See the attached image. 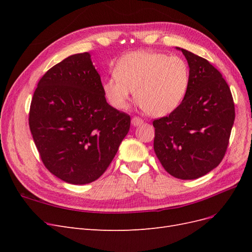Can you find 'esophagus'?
<instances>
[{
  "mask_svg": "<svg viewBox=\"0 0 252 252\" xmlns=\"http://www.w3.org/2000/svg\"><path fill=\"white\" fill-rule=\"evenodd\" d=\"M143 123H144V121H143L141 118L133 117V118L131 119V124H132L133 126H139V125H141V124H143Z\"/></svg>",
  "mask_w": 252,
  "mask_h": 252,
  "instance_id": "1",
  "label": "esophagus"
}]
</instances>
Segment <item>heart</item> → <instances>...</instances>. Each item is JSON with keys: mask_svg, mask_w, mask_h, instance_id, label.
Masks as SVG:
<instances>
[{"mask_svg": "<svg viewBox=\"0 0 252 252\" xmlns=\"http://www.w3.org/2000/svg\"><path fill=\"white\" fill-rule=\"evenodd\" d=\"M190 84L186 61L154 51H133L122 57L114 74L103 83L106 100L118 110L125 109L132 90L148 116L165 117L184 100Z\"/></svg>", "mask_w": 252, "mask_h": 252, "instance_id": "b5f03b06", "label": "heart"}]
</instances>
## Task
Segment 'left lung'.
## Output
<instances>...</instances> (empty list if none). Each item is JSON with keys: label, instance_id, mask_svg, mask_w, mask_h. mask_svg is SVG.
Segmentation results:
<instances>
[{"label": "left lung", "instance_id": "1", "mask_svg": "<svg viewBox=\"0 0 252 252\" xmlns=\"http://www.w3.org/2000/svg\"><path fill=\"white\" fill-rule=\"evenodd\" d=\"M177 49L187 60L189 88L177 109L154 121V148L172 177L194 180L223 159L234 123V104L228 84L207 60Z\"/></svg>", "mask_w": 252, "mask_h": 252}]
</instances>
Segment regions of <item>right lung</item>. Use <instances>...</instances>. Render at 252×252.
Returning a JSON list of instances; mask_svg holds the SVG:
<instances>
[{
	"label": "right lung",
	"mask_w": 252,
	"mask_h": 252,
	"mask_svg": "<svg viewBox=\"0 0 252 252\" xmlns=\"http://www.w3.org/2000/svg\"><path fill=\"white\" fill-rule=\"evenodd\" d=\"M29 127L46 168L73 185L97 180L130 128V117L106 101L88 52L55 65L37 84Z\"/></svg>",
	"instance_id": "obj_1"
}]
</instances>
